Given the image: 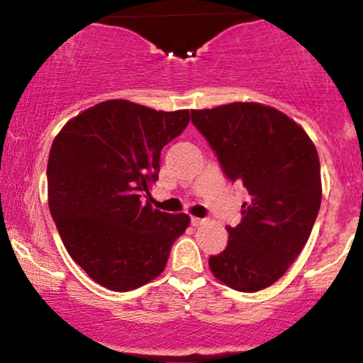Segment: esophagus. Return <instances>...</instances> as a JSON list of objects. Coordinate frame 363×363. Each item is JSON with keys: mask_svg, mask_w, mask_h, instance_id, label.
<instances>
[{"mask_svg": "<svg viewBox=\"0 0 363 363\" xmlns=\"http://www.w3.org/2000/svg\"><path fill=\"white\" fill-rule=\"evenodd\" d=\"M205 223V218H198V216H191V225L198 227V225Z\"/></svg>", "mask_w": 363, "mask_h": 363, "instance_id": "1", "label": "esophagus"}]
</instances>
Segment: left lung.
<instances>
[{"label":"left lung","mask_w":363,"mask_h":363,"mask_svg":"<svg viewBox=\"0 0 363 363\" xmlns=\"http://www.w3.org/2000/svg\"><path fill=\"white\" fill-rule=\"evenodd\" d=\"M191 119L225 176L251 196L240 223L227 227L225 251L208 259L211 273L234 290L266 289L297 259L318 218V150L295 121L262 104L191 111Z\"/></svg>","instance_id":"left-lung-1"}]
</instances>
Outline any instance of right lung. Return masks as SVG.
<instances>
[{
	"label": "right lung",
	"mask_w": 363,
	"mask_h": 363,
	"mask_svg": "<svg viewBox=\"0 0 363 363\" xmlns=\"http://www.w3.org/2000/svg\"><path fill=\"white\" fill-rule=\"evenodd\" d=\"M187 123L189 111L116 99L83 111L54 138L49 210L66 251L99 285L129 291L165 269L189 216L153 210L141 196L158 179L162 148Z\"/></svg>",
	"instance_id": "1"
}]
</instances>
